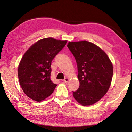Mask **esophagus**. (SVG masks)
I'll use <instances>...</instances> for the list:
<instances>
[{
  "instance_id": "34e87169",
  "label": "esophagus",
  "mask_w": 132,
  "mask_h": 132,
  "mask_svg": "<svg viewBox=\"0 0 132 132\" xmlns=\"http://www.w3.org/2000/svg\"><path fill=\"white\" fill-rule=\"evenodd\" d=\"M69 79L68 78H64V79L62 80V82L64 83H67L69 82Z\"/></svg>"
}]
</instances>
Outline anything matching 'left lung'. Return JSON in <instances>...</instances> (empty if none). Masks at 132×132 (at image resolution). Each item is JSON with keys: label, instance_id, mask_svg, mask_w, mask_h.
Listing matches in <instances>:
<instances>
[{"label": "left lung", "instance_id": "8db88e82", "mask_svg": "<svg viewBox=\"0 0 132 132\" xmlns=\"http://www.w3.org/2000/svg\"><path fill=\"white\" fill-rule=\"evenodd\" d=\"M68 47L78 67L80 85L72 95L83 106L91 105L104 96L111 86L113 65L99 46L87 41L69 42Z\"/></svg>", "mask_w": 132, "mask_h": 132}]
</instances>
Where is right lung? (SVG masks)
<instances>
[{"mask_svg": "<svg viewBox=\"0 0 132 132\" xmlns=\"http://www.w3.org/2000/svg\"><path fill=\"white\" fill-rule=\"evenodd\" d=\"M67 41L52 37L38 41L25 53L20 62L18 77L23 91L36 102L49 96L57 86L50 79L52 61Z\"/></svg>", "mask_w": 132, "mask_h": 132, "instance_id": "right-lung-1", "label": "right lung"}]
</instances>
